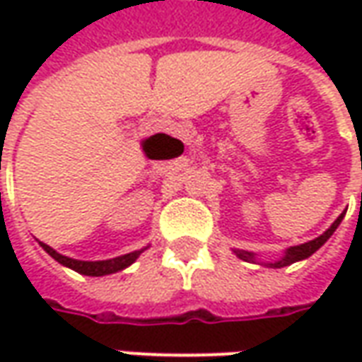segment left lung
<instances>
[{
  "label": "left lung",
  "mask_w": 362,
  "mask_h": 362,
  "mask_svg": "<svg viewBox=\"0 0 362 362\" xmlns=\"http://www.w3.org/2000/svg\"><path fill=\"white\" fill-rule=\"evenodd\" d=\"M343 217H345V213H341V215H339V217L334 221V225L327 228L324 235H320L318 238H314V240H310V243L298 244V246H291V248H287V250H285V256H283V258L277 259V262H269V264H266V266L267 267H285V266H291V264H295V262H300V259H306L308 256H312L314 252L318 250L320 246H324V243H326L329 236L334 235L335 228L339 227V223H341ZM235 254L240 259H244V262H256V256H254L252 252L235 250Z\"/></svg>",
  "instance_id": "1"
}]
</instances>
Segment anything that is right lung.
<instances>
[{"label":"right lung","instance_id":"obj_1","mask_svg":"<svg viewBox=\"0 0 362 362\" xmlns=\"http://www.w3.org/2000/svg\"><path fill=\"white\" fill-rule=\"evenodd\" d=\"M44 250L50 254L52 258L59 262L62 266L69 267V269H74L77 273H83V275H90V277H100V275H110V273L122 272V269H126L127 266H132L135 259L139 258V254L143 250H135L129 252V254H124V256H118V258H112V259H100V262H81V259H74V258H67V256H62L58 252L54 250L52 246L48 244L40 243Z\"/></svg>","mask_w":362,"mask_h":362}]
</instances>
